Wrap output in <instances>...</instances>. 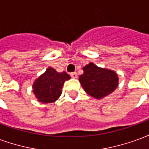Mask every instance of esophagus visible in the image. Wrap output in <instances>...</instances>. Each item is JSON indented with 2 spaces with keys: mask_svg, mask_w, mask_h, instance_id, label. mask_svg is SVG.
<instances>
[{
  "mask_svg": "<svg viewBox=\"0 0 149 149\" xmlns=\"http://www.w3.org/2000/svg\"><path fill=\"white\" fill-rule=\"evenodd\" d=\"M70 76H71L72 78H77V72H71V73H70Z\"/></svg>",
  "mask_w": 149,
  "mask_h": 149,
  "instance_id": "1",
  "label": "esophagus"
}]
</instances>
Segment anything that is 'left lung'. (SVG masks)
I'll list each match as a JSON object with an SVG mask.
<instances>
[{
  "instance_id": "8db88e82",
  "label": "left lung",
  "mask_w": 149,
  "mask_h": 149,
  "mask_svg": "<svg viewBox=\"0 0 149 149\" xmlns=\"http://www.w3.org/2000/svg\"><path fill=\"white\" fill-rule=\"evenodd\" d=\"M83 70L79 81L84 91L96 99L105 97L118 86V76L112 70L97 67L93 63L85 65Z\"/></svg>"
}]
</instances>
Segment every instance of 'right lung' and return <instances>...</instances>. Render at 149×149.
Returning a JSON list of instances; mask_svg holds the SVG:
<instances>
[{
	"mask_svg": "<svg viewBox=\"0 0 149 149\" xmlns=\"http://www.w3.org/2000/svg\"><path fill=\"white\" fill-rule=\"evenodd\" d=\"M65 72H57L54 68H47L45 73L40 76L33 84L34 95L41 103L55 102L61 95V89L65 81L70 79Z\"/></svg>",
	"mask_w": 149,
	"mask_h": 149,
	"instance_id": "obj_1",
	"label": "right lung"
}]
</instances>
